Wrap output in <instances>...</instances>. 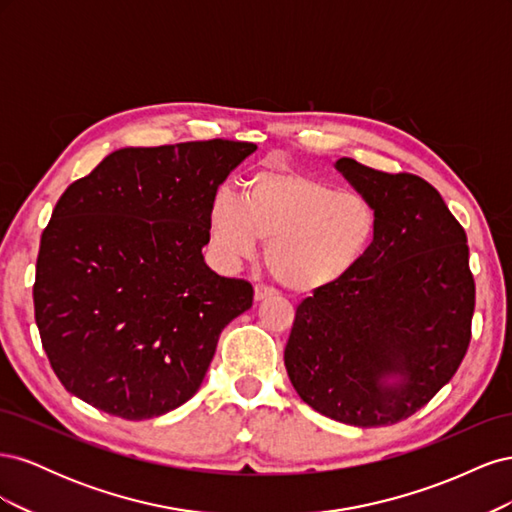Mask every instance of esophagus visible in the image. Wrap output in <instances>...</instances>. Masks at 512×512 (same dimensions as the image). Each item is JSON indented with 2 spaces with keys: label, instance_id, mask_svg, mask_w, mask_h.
I'll return each instance as SVG.
<instances>
[{
  "label": "esophagus",
  "instance_id": "1",
  "mask_svg": "<svg viewBox=\"0 0 512 512\" xmlns=\"http://www.w3.org/2000/svg\"><path fill=\"white\" fill-rule=\"evenodd\" d=\"M273 294H275V290L269 288V286H265V284H258V286L254 288V299H256V301H265V299L273 297Z\"/></svg>",
  "mask_w": 512,
  "mask_h": 512
}]
</instances>
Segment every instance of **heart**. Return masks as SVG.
<instances>
[{
  "label": "heart",
  "instance_id": "b5f03b06",
  "mask_svg": "<svg viewBox=\"0 0 512 512\" xmlns=\"http://www.w3.org/2000/svg\"><path fill=\"white\" fill-rule=\"evenodd\" d=\"M380 213L361 192L299 170H258L247 177L239 200L215 194L209 241L224 265L256 256L267 241V265L286 288L318 292L346 280L371 254Z\"/></svg>",
  "mask_w": 512,
  "mask_h": 512
}]
</instances>
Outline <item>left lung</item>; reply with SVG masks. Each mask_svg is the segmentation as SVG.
Segmentation results:
<instances>
[{
	"label": "left lung",
	"instance_id": "8db88e82",
	"mask_svg": "<svg viewBox=\"0 0 512 512\" xmlns=\"http://www.w3.org/2000/svg\"><path fill=\"white\" fill-rule=\"evenodd\" d=\"M380 213L363 265L303 299L284 350L294 391L354 427L404 421L455 376L472 335L466 230L425 179L335 162Z\"/></svg>",
	"mask_w": 512,
	"mask_h": 512
}]
</instances>
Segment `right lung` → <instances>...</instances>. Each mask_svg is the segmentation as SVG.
<instances>
[{
  "mask_svg": "<svg viewBox=\"0 0 512 512\" xmlns=\"http://www.w3.org/2000/svg\"><path fill=\"white\" fill-rule=\"evenodd\" d=\"M254 143L126 147L68 185L44 228L34 309L66 391L143 421L185 404L250 282L211 271L209 209Z\"/></svg>",
  "mask_w": 512,
  "mask_h": 512,
  "instance_id": "right-lung-1",
  "label": "right lung"
}]
</instances>
